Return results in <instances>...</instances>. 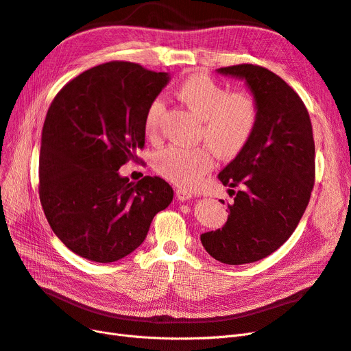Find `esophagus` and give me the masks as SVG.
Returning a JSON list of instances; mask_svg holds the SVG:
<instances>
[{"mask_svg":"<svg viewBox=\"0 0 351 351\" xmlns=\"http://www.w3.org/2000/svg\"><path fill=\"white\" fill-rule=\"evenodd\" d=\"M176 195H177V199L182 200V202H186L189 199H192V193L187 192V190H184V189H178L177 192H176Z\"/></svg>","mask_w":351,"mask_h":351,"instance_id":"34e87169","label":"esophagus"}]
</instances>
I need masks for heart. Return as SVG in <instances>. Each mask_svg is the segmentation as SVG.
I'll list each match as a JSON object with an SVG mask.
<instances>
[{
	"label": "heart",
	"instance_id": "b5f03b06",
	"mask_svg": "<svg viewBox=\"0 0 351 351\" xmlns=\"http://www.w3.org/2000/svg\"><path fill=\"white\" fill-rule=\"evenodd\" d=\"M176 95L202 120L200 141L217 156L232 159L246 149L259 123V102L252 92H230L208 74L196 73L178 84ZM162 112L164 102L154 99L145 117L147 134L156 133ZM212 151L208 146H168L156 154L155 168L169 182L193 187L214 167Z\"/></svg>",
	"mask_w": 351,
	"mask_h": 351
}]
</instances>
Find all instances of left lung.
I'll list each match as a JSON object with an SVG mask.
<instances>
[{
  "mask_svg": "<svg viewBox=\"0 0 351 351\" xmlns=\"http://www.w3.org/2000/svg\"><path fill=\"white\" fill-rule=\"evenodd\" d=\"M218 73L246 80L259 102V123L246 149L218 174L236 195L226 226L200 241L214 259L243 265L269 256L299 226L315 183V142L303 101L277 74L254 64Z\"/></svg>",
  "mask_w": 351,
  "mask_h": 351,
  "instance_id": "obj_1",
  "label": "left lung"
}]
</instances>
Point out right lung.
I'll return each instance as SVG.
<instances>
[{"instance_id": "obj_1", "label": "right lung", "mask_w": 351, "mask_h": 351, "mask_svg": "<svg viewBox=\"0 0 351 351\" xmlns=\"http://www.w3.org/2000/svg\"><path fill=\"white\" fill-rule=\"evenodd\" d=\"M168 73L111 61L70 80L42 129L39 199L56 236L79 256L108 263L141 246L174 192L161 177L137 183L119 169L145 146V117Z\"/></svg>"}]
</instances>
